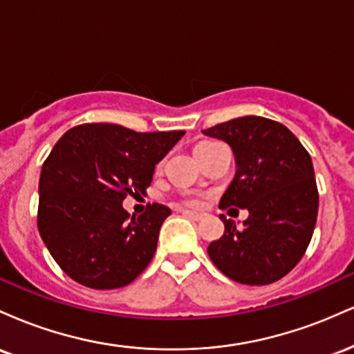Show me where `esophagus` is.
I'll list each match as a JSON object with an SVG mask.
<instances>
[{
    "label": "esophagus",
    "instance_id": "34e87169",
    "mask_svg": "<svg viewBox=\"0 0 354 354\" xmlns=\"http://www.w3.org/2000/svg\"><path fill=\"white\" fill-rule=\"evenodd\" d=\"M183 214H185L186 218L193 219V221H200V219H203V214L201 213H194V211H183Z\"/></svg>",
    "mask_w": 354,
    "mask_h": 354
}]
</instances>
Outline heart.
Here are the masks:
<instances>
[{
    "mask_svg": "<svg viewBox=\"0 0 354 354\" xmlns=\"http://www.w3.org/2000/svg\"><path fill=\"white\" fill-rule=\"evenodd\" d=\"M186 205H188V206H198V205H200V201H198L196 198H189V200H186Z\"/></svg>",
    "mask_w": 354,
    "mask_h": 354,
    "instance_id": "heart-1",
    "label": "heart"
}]
</instances>
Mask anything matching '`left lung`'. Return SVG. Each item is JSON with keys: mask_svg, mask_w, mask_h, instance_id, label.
Returning <instances> with one entry per match:
<instances>
[{"mask_svg": "<svg viewBox=\"0 0 354 354\" xmlns=\"http://www.w3.org/2000/svg\"><path fill=\"white\" fill-rule=\"evenodd\" d=\"M203 135L230 145L236 173L219 208L248 209L241 228L231 219L208 246L211 261L233 281L261 286L281 279L303 258L318 216L311 156L286 126L243 116Z\"/></svg>", "mask_w": 354, "mask_h": 354, "instance_id": "8db88e82", "label": "left lung"}]
</instances>
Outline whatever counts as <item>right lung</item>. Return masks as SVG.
<instances>
[{
    "label": "right lung",
    "instance_id": "right-lung-1",
    "mask_svg": "<svg viewBox=\"0 0 354 354\" xmlns=\"http://www.w3.org/2000/svg\"><path fill=\"white\" fill-rule=\"evenodd\" d=\"M185 131L136 133L120 124L71 128L53 146L39 176L38 230L61 270L93 290L126 286L151 261L171 209L123 208L151 185L154 166Z\"/></svg>",
    "mask_w": 354,
    "mask_h": 354
}]
</instances>
